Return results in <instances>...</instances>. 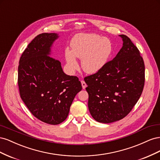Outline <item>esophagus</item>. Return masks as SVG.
I'll use <instances>...</instances> for the list:
<instances>
[{
  "instance_id": "esophagus-1",
  "label": "esophagus",
  "mask_w": 160,
  "mask_h": 160,
  "mask_svg": "<svg viewBox=\"0 0 160 160\" xmlns=\"http://www.w3.org/2000/svg\"><path fill=\"white\" fill-rule=\"evenodd\" d=\"M81 85H82V88L83 89H85L86 87H87V84L85 83V82L84 81H81Z\"/></svg>"
}]
</instances>
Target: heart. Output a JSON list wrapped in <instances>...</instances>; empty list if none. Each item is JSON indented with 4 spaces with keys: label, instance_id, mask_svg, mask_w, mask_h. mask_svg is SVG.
Here are the masks:
<instances>
[{
    "label": "heart",
    "instance_id": "obj_1",
    "mask_svg": "<svg viewBox=\"0 0 160 160\" xmlns=\"http://www.w3.org/2000/svg\"><path fill=\"white\" fill-rule=\"evenodd\" d=\"M71 51L66 49L67 68L74 71L78 67L76 58L81 59V67L88 73L93 74L103 69L113 52V44L109 38L94 33L80 34L71 42Z\"/></svg>",
    "mask_w": 160,
    "mask_h": 160
}]
</instances>
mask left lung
Returning a JSON list of instances; mask_svg holds the SVG:
<instances>
[{"instance_id": "8db88e82", "label": "left lung", "mask_w": 160, "mask_h": 160, "mask_svg": "<svg viewBox=\"0 0 160 160\" xmlns=\"http://www.w3.org/2000/svg\"><path fill=\"white\" fill-rule=\"evenodd\" d=\"M113 60L95 74L85 77L88 108L93 118L103 123L124 118L136 104L145 83V65L140 52L125 35Z\"/></svg>"}]
</instances>
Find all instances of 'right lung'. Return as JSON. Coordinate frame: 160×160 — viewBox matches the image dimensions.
Wrapping results in <instances>:
<instances>
[{
	"label": "right lung",
	"mask_w": 160,
	"mask_h": 160,
	"mask_svg": "<svg viewBox=\"0 0 160 160\" xmlns=\"http://www.w3.org/2000/svg\"><path fill=\"white\" fill-rule=\"evenodd\" d=\"M58 37L56 33L35 37L22 52L18 67L19 93L24 103L35 118L51 125L64 122L82 89L78 77L66 75L61 62L49 56Z\"/></svg>",
	"instance_id": "obj_1"
}]
</instances>
